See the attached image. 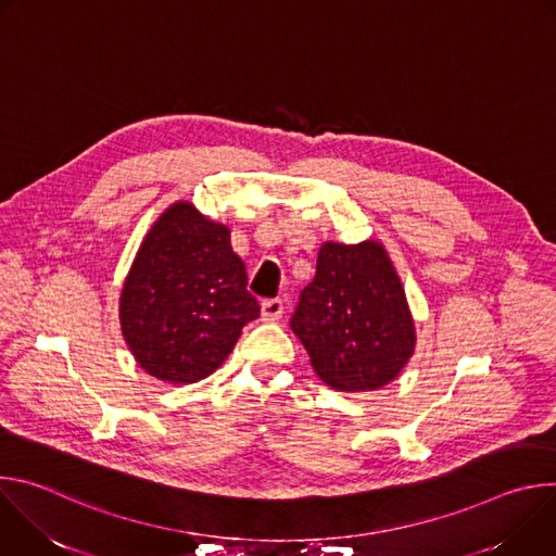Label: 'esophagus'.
Segmentation results:
<instances>
[{"instance_id": "1", "label": "esophagus", "mask_w": 556, "mask_h": 556, "mask_svg": "<svg viewBox=\"0 0 556 556\" xmlns=\"http://www.w3.org/2000/svg\"><path fill=\"white\" fill-rule=\"evenodd\" d=\"M283 314V301L281 299H266L262 303V316L264 321H277Z\"/></svg>"}]
</instances>
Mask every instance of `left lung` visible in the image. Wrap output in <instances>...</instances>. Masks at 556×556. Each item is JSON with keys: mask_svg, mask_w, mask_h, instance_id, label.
Wrapping results in <instances>:
<instances>
[{"mask_svg": "<svg viewBox=\"0 0 556 556\" xmlns=\"http://www.w3.org/2000/svg\"><path fill=\"white\" fill-rule=\"evenodd\" d=\"M326 384L374 391L403 371L416 348L407 296L382 244L326 242L290 321Z\"/></svg>", "mask_w": 556, "mask_h": 556, "instance_id": "left-lung-1", "label": "left lung"}]
</instances>
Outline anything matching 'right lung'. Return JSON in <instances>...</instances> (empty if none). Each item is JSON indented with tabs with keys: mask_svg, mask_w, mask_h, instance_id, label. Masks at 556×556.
Masks as SVG:
<instances>
[{
	"mask_svg": "<svg viewBox=\"0 0 556 556\" xmlns=\"http://www.w3.org/2000/svg\"><path fill=\"white\" fill-rule=\"evenodd\" d=\"M230 230L172 204L144 235L121 292V330L136 363L174 384L198 382L232 352L260 303Z\"/></svg>",
	"mask_w": 556,
	"mask_h": 556,
	"instance_id": "add662e5",
	"label": "right lung"
}]
</instances>
